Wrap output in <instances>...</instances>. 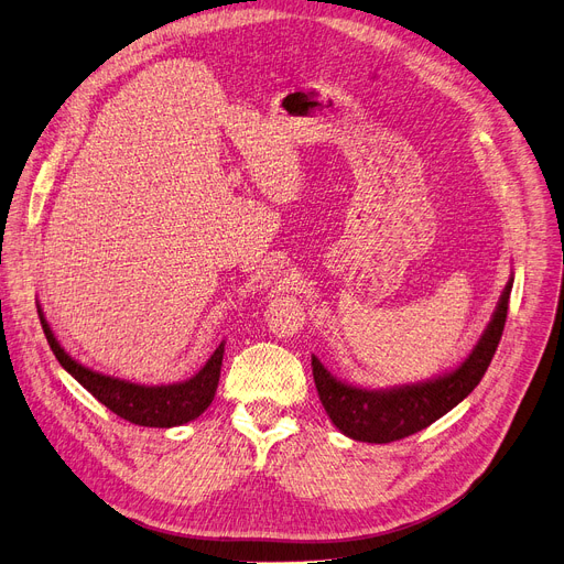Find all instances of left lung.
<instances>
[{"mask_svg":"<svg viewBox=\"0 0 564 564\" xmlns=\"http://www.w3.org/2000/svg\"><path fill=\"white\" fill-rule=\"evenodd\" d=\"M513 280L507 282L500 303L492 312L479 343L463 364L435 379L393 389H358L333 377L317 356H312V375L326 414L340 433L351 440L387 444L410 437L465 400L486 375L492 354L500 345L507 322Z\"/></svg>","mask_w":564,"mask_h":564,"instance_id":"left-lung-1","label":"left lung"}]
</instances>
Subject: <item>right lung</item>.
Segmentation results:
<instances>
[{"mask_svg": "<svg viewBox=\"0 0 564 564\" xmlns=\"http://www.w3.org/2000/svg\"><path fill=\"white\" fill-rule=\"evenodd\" d=\"M39 319L55 358L59 360V366L69 372L83 389H87L120 419L137 425H148V427H173V425L194 421L210 408L219 384L224 343L213 351L208 364L192 379L177 381V384H166V387L164 384L145 387V384H133V381H127V379L101 375L93 368H85L76 358L66 354L64 347L57 343V337L51 324L46 322V317H43L41 307H39Z\"/></svg>", "mask_w": 564, "mask_h": 564, "instance_id": "right-lung-1", "label": "right lung"}]
</instances>
